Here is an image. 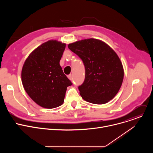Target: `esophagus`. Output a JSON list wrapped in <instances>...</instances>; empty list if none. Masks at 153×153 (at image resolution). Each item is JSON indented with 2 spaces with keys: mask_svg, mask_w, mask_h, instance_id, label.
Here are the masks:
<instances>
[{
  "mask_svg": "<svg viewBox=\"0 0 153 153\" xmlns=\"http://www.w3.org/2000/svg\"><path fill=\"white\" fill-rule=\"evenodd\" d=\"M68 78L70 80H71L73 79V78H72V75H71V74L68 75Z\"/></svg>",
  "mask_w": 153,
  "mask_h": 153,
  "instance_id": "esophagus-1",
  "label": "esophagus"
}]
</instances>
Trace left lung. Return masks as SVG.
I'll return each mask as SVG.
<instances>
[{"instance_id":"obj_1","label":"left lung","mask_w":153,"mask_h":153,"mask_svg":"<svg viewBox=\"0 0 153 153\" xmlns=\"http://www.w3.org/2000/svg\"><path fill=\"white\" fill-rule=\"evenodd\" d=\"M68 47L82 60L85 68V80L79 86L82 99L94 104L113 99L124 76L122 63L116 52L104 42L93 38L70 43Z\"/></svg>"}]
</instances>
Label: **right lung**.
Masks as SVG:
<instances>
[{
  "instance_id": "obj_1",
  "label": "right lung",
  "mask_w": 153,
  "mask_h": 153,
  "mask_svg": "<svg viewBox=\"0 0 153 153\" xmlns=\"http://www.w3.org/2000/svg\"><path fill=\"white\" fill-rule=\"evenodd\" d=\"M66 44L50 40L36 48L25 60L22 82L30 98L45 108L62 105L67 87L72 83L60 65Z\"/></svg>"
}]
</instances>
